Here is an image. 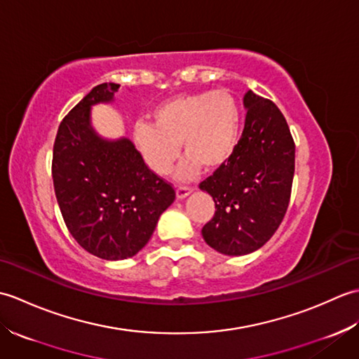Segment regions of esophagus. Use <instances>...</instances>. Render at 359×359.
Segmentation results:
<instances>
[{"label":"esophagus","mask_w":359,"mask_h":359,"mask_svg":"<svg viewBox=\"0 0 359 359\" xmlns=\"http://www.w3.org/2000/svg\"><path fill=\"white\" fill-rule=\"evenodd\" d=\"M193 193V188H188V187H179L175 189V197H177L179 201H184L187 197Z\"/></svg>","instance_id":"esophagus-1"}]
</instances>
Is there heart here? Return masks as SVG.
Masks as SVG:
<instances>
[{
	"instance_id": "b5f03b06",
	"label": "heart",
	"mask_w": 359,
	"mask_h": 359,
	"mask_svg": "<svg viewBox=\"0 0 359 359\" xmlns=\"http://www.w3.org/2000/svg\"><path fill=\"white\" fill-rule=\"evenodd\" d=\"M152 123L139 121L133 139L152 172L166 175L180 157V142L188 152L177 180L194 179L202 166H222L236 151L241 135V111L224 89L199 90L168 98L152 111Z\"/></svg>"
}]
</instances>
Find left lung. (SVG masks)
<instances>
[{
    "mask_svg": "<svg viewBox=\"0 0 359 359\" xmlns=\"http://www.w3.org/2000/svg\"><path fill=\"white\" fill-rule=\"evenodd\" d=\"M243 108L245 128L233 156L199 185L216 205L202 236L226 256L250 255L270 241L285 216L294 174V142L278 106L248 90Z\"/></svg>",
    "mask_w": 359,
    "mask_h": 359,
    "instance_id": "8db88e82",
    "label": "left lung"
}]
</instances>
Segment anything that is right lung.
Listing matches in <instances>:
<instances>
[{"label":"right lung","instance_id":"add662e5","mask_svg":"<svg viewBox=\"0 0 359 359\" xmlns=\"http://www.w3.org/2000/svg\"><path fill=\"white\" fill-rule=\"evenodd\" d=\"M120 85L102 83L60 123L52 179L72 238L90 255L123 261L147 245L158 217L175 199L128 137L104 139L93 126V106L112 103Z\"/></svg>","mask_w":359,"mask_h":359}]
</instances>
